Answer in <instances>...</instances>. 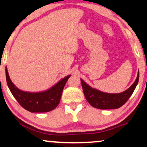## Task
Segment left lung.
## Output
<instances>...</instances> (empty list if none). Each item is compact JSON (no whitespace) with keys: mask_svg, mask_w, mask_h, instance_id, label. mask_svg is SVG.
Wrapping results in <instances>:
<instances>
[{"mask_svg":"<svg viewBox=\"0 0 147 147\" xmlns=\"http://www.w3.org/2000/svg\"><path fill=\"white\" fill-rule=\"evenodd\" d=\"M139 72L134 83L125 92L119 94H109L92 88L81 79L85 97L93 107L99 109H116L122 107L133 94L138 83Z\"/></svg>","mask_w":147,"mask_h":147,"instance_id":"left-lung-1","label":"left lung"}]
</instances>
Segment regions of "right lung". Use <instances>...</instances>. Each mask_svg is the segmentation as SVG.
<instances>
[{"instance_id": "1", "label": "right lung", "mask_w": 147, "mask_h": 147, "mask_svg": "<svg viewBox=\"0 0 147 147\" xmlns=\"http://www.w3.org/2000/svg\"><path fill=\"white\" fill-rule=\"evenodd\" d=\"M5 72L7 85L13 96L24 109L31 113H45L55 109L60 103L63 89L70 77H64L48 90L32 93L19 90L11 81L7 67Z\"/></svg>"}]
</instances>
